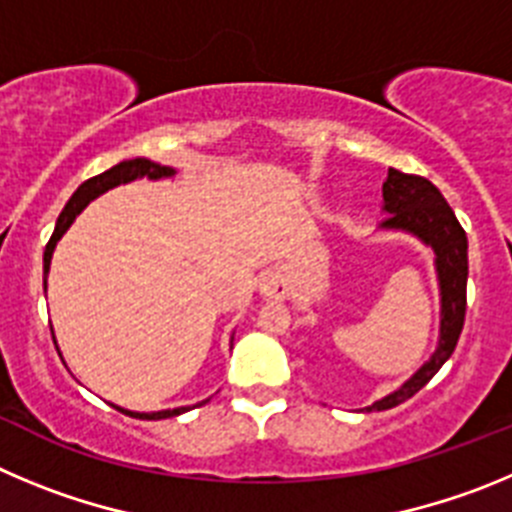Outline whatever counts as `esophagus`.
<instances>
[{
  "mask_svg": "<svg viewBox=\"0 0 512 512\" xmlns=\"http://www.w3.org/2000/svg\"><path fill=\"white\" fill-rule=\"evenodd\" d=\"M288 293H290V285L283 275L280 273L262 275L260 296L265 298V301H283V298H288Z\"/></svg>",
  "mask_w": 512,
  "mask_h": 512,
  "instance_id": "obj_1",
  "label": "esophagus"
}]
</instances>
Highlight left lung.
I'll use <instances>...</instances> for the list:
<instances>
[{
	"label": "left lung",
	"mask_w": 512,
	"mask_h": 512,
	"mask_svg": "<svg viewBox=\"0 0 512 512\" xmlns=\"http://www.w3.org/2000/svg\"><path fill=\"white\" fill-rule=\"evenodd\" d=\"M382 214H385V219L380 222L382 232L413 234L434 252L441 321L439 344H436L434 354L398 390L367 405V413L388 411L403 400L413 398L441 370V365L457 347L464 326V311H467V234L439 188L426 178L408 176V173L390 168L388 181L382 183Z\"/></svg>",
	"instance_id": "obj_1"
}]
</instances>
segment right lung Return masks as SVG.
Here are the masks:
<instances>
[{"mask_svg": "<svg viewBox=\"0 0 512 512\" xmlns=\"http://www.w3.org/2000/svg\"><path fill=\"white\" fill-rule=\"evenodd\" d=\"M173 176H176V170L168 168V165L153 163V160H147V158H132V160H122V163H117L114 168L104 170V173H99V176H94V178H89V181L81 183V186L76 188V193H73L71 199H68L66 209H63L61 216H58L53 237H50V242L45 245V255H43V285L45 288H48L50 260H53V250H55V245H58V239L68 232V227L73 224V219H76V216L81 214L86 206H89V201L99 199L101 193H107L109 188H117V186H122V183H132V181H137V178L160 181V178H173ZM53 342H55V336H53ZM201 403H209V398L201 400ZM114 408L122 413H127V416H132V418H147V421H160V418H173V416H181V413L191 411L188 405H183V408H173V411H158V413H135V411H127V408H119V405H114Z\"/></svg>", "mask_w": 512, "mask_h": 512, "instance_id": "obj_1", "label": "right lung"}]
</instances>
